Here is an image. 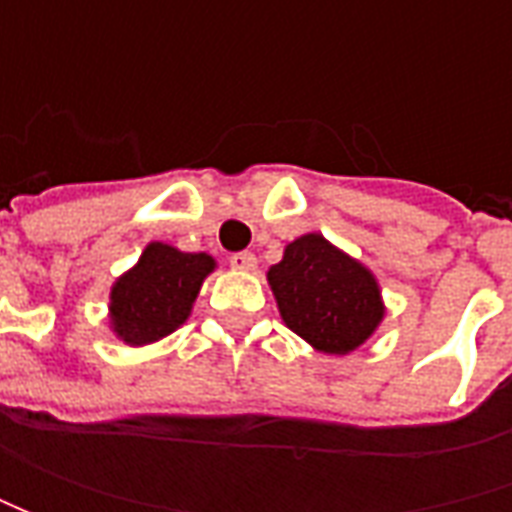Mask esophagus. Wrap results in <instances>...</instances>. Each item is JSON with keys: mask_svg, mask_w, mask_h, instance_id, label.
Instances as JSON below:
<instances>
[{"mask_svg": "<svg viewBox=\"0 0 512 512\" xmlns=\"http://www.w3.org/2000/svg\"><path fill=\"white\" fill-rule=\"evenodd\" d=\"M230 265L236 267V270H256V256H253V253H247V250H242V253H233V256H230Z\"/></svg>", "mask_w": 512, "mask_h": 512, "instance_id": "1", "label": "esophagus"}]
</instances>
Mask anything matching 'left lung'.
<instances>
[{
    "label": "left lung",
    "mask_w": 512,
    "mask_h": 512,
    "mask_svg": "<svg viewBox=\"0 0 512 512\" xmlns=\"http://www.w3.org/2000/svg\"><path fill=\"white\" fill-rule=\"evenodd\" d=\"M267 282L285 325L322 353L356 350L384 316L373 273L322 233L290 242L282 262L267 270Z\"/></svg>",
    "instance_id": "left-lung-1"
}]
</instances>
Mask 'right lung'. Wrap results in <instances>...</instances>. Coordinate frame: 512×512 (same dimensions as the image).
<instances>
[{"label":"right lung","mask_w":512,"mask_h":512,"mask_svg":"<svg viewBox=\"0 0 512 512\" xmlns=\"http://www.w3.org/2000/svg\"><path fill=\"white\" fill-rule=\"evenodd\" d=\"M216 267L207 253H182L150 242L110 290V325L128 344H150L185 325L205 276Z\"/></svg>","instance_id":"add662e5"}]
</instances>
